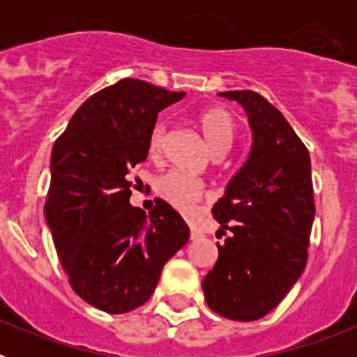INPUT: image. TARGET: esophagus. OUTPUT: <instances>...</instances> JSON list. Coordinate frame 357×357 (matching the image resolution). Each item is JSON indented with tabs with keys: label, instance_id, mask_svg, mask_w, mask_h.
Returning a JSON list of instances; mask_svg holds the SVG:
<instances>
[{
	"label": "esophagus",
	"instance_id": "esophagus-1",
	"mask_svg": "<svg viewBox=\"0 0 357 357\" xmlns=\"http://www.w3.org/2000/svg\"><path fill=\"white\" fill-rule=\"evenodd\" d=\"M189 238H191V239L202 238V232L198 229H191V232H189Z\"/></svg>",
	"mask_w": 357,
	"mask_h": 357
}]
</instances>
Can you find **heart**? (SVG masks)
Segmentation results:
<instances>
[{"label": "heart", "mask_w": 357, "mask_h": 357, "mask_svg": "<svg viewBox=\"0 0 357 357\" xmlns=\"http://www.w3.org/2000/svg\"><path fill=\"white\" fill-rule=\"evenodd\" d=\"M204 141L214 157H222L236 139L238 123L232 112L223 107H209L197 118ZM166 123L157 121L148 135L146 151L150 157H159L166 141ZM155 191L166 204L182 214H191L198 202L204 198V189L195 178L184 173H166L155 182Z\"/></svg>", "instance_id": "obj_1"}]
</instances>
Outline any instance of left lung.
Returning a JSON list of instances; mask_svg holds the SVG:
<instances>
[{"mask_svg": "<svg viewBox=\"0 0 357 357\" xmlns=\"http://www.w3.org/2000/svg\"><path fill=\"white\" fill-rule=\"evenodd\" d=\"M252 128L248 159L232 176L213 216L232 236L202 288L214 313L252 321L288 295L307 263L314 218L311 159L286 118L254 91H225Z\"/></svg>", "mask_w": 357, "mask_h": 357, "instance_id": "1", "label": "left lung"}]
</instances>
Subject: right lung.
Listing matches in <instances>:
<instances>
[{"instance_id": "add662e5", "label": "right lung", "mask_w": 357, "mask_h": 357, "mask_svg": "<svg viewBox=\"0 0 357 357\" xmlns=\"http://www.w3.org/2000/svg\"><path fill=\"white\" fill-rule=\"evenodd\" d=\"M184 94L123 78L87 98L53 146L44 216L71 288L105 313L143 305L189 239L164 200L148 216L130 206V172L148 157L157 114Z\"/></svg>"}]
</instances>
